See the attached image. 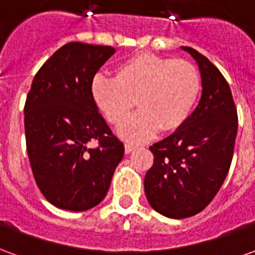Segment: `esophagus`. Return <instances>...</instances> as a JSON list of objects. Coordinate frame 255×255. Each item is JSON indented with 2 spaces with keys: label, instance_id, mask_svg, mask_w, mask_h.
Segmentation results:
<instances>
[{
  "label": "esophagus",
  "instance_id": "1",
  "mask_svg": "<svg viewBox=\"0 0 255 255\" xmlns=\"http://www.w3.org/2000/svg\"><path fill=\"white\" fill-rule=\"evenodd\" d=\"M124 147H126V153H127V154L132 153L133 150L136 149V146H133V144H131V143H126V146H124Z\"/></svg>",
  "mask_w": 255,
  "mask_h": 255
}]
</instances>
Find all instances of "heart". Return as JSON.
Wrapping results in <instances>:
<instances>
[{"label":"heart","mask_w":255,"mask_h":255,"mask_svg":"<svg viewBox=\"0 0 255 255\" xmlns=\"http://www.w3.org/2000/svg\"><path fill=\"white\" fill-rule=\"evenodd\" d=\"M201 75L186 60L140 53L116 67L115 76L97 73L91 80L95 105L113 124L123 123L135 105L140 108L119 128L131 142H143L187 122L201 93Z\"/></svg>","instance_id":"1"}]
</instances>
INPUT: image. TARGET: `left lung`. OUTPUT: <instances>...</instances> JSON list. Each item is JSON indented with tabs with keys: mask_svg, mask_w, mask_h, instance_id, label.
Wrapping results in <instances>:
<instances>
[{
	"mask_svg": "<svg viewBox=\"0 0 255 255\" xmlns=\"http://www.w3.org/2000/svg\"><path fill=\"white\" fill-rule=\"evenodd\" d=\"M201 73L202 95L187 122L150 150L154 162L144 176L150 206L169 219L195 216L212 202L230 171L238 113L227 80L195 49L182 46Z\"/></svg>",
	"mask_w": 255,
	"mask_h": 255,
	"instance_id": "left-lung-1",
	"label": "left lung"
}]
</instances>
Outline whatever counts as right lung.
<instances>
[{"mask_svg":"<svg viewBox=\"0 0 255 255\" xmlns=\"http://www.w3.org/2000/svg\"><path fill=\"white\" fill-rule=\"evenodd\" d=\"M116 53L71 42L38 71L24 106L27 153L36 186L56 208L84 212L105 198L124 144L91 95V80ZM97 140L99 146L89 143Z\"/></svg>","mask_w":255,"mask_h":255,"instance_id":"1","label":"right lung"}]
</instances>
